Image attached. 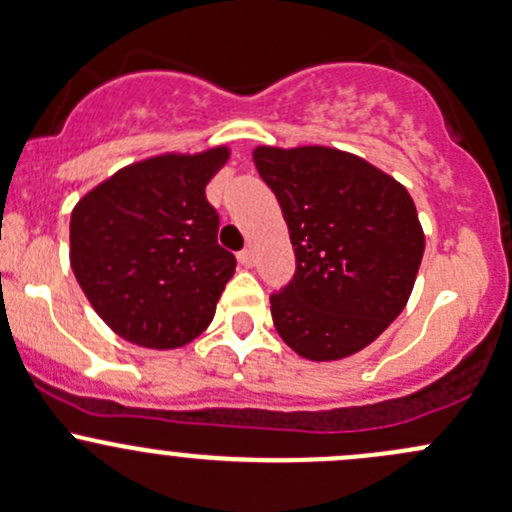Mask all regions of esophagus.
Wrapping results in <instances>:
<instances>
[{"mask_svg":"<svg viewBox=\"0 0 512 512\" xmlns=\"http://www.w3.org/2000/svg\"><path fill=\"white\" fill-rule=\"evenodd\" d=\"M254 261H256V256H254V251H251V249H244V251H241V254H239V263H241V266H244V268L254 266Z\"/></svg>","mask_w":512,"mask_h":512,"instance_id":"34e87169","label":"esophagus"}]
</instances>
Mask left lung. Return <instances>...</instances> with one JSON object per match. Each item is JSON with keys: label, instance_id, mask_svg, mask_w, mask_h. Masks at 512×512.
<instances>
[{"label": "left lung", "instance_id": "obj_1", "mask_svg": "<svg viewBox=\"0 0 512 512\" xmlns=\"http://www.w3.org/2000/svg\"><path fill=\"white\" fill-rule=\"evenodd\" d=\"M276 192L295 276L271 295L280 339L310 361H339L376 342L403 312L425 254L410 192L376 166L329 146H256Z\"/></svg>", "mask_w": 512, "mask_h": 512}]
</instances>
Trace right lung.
I'll return each instance as SVG.
<instances>
[{
  "instance_id": "add662e5",
  "label": "right lung",
  "mask_w": 512,
  "mask_h": 512,
  "mask_svg": "<svg viewBox=\"0 0 512 512\" xmlns=\"http://www.w3.org/2000/svg\"><path fill=\"white\" fill-rule=\"evenodd\" d=\"M227 146L163 153L95 185L70 214V266L112 332L178 349L210 327L236 258L217 244L207 183Z\"/></svg>"
}]
</instances>
